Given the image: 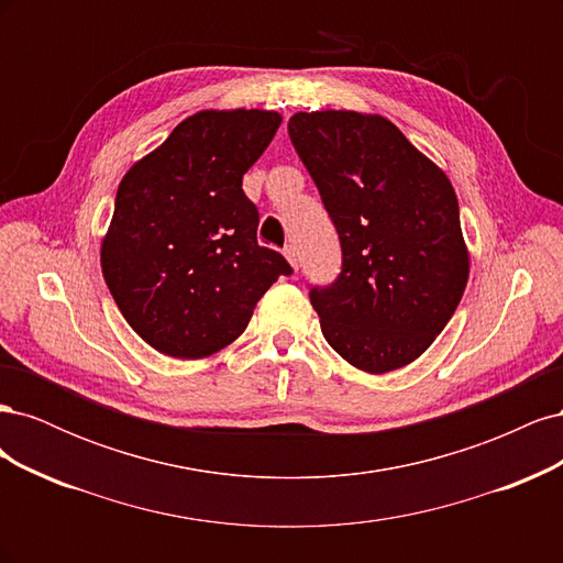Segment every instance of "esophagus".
<instances>
[{"label":"esophagus","instance_id":"obj_1","mask_svg":"<svg viewBox=\"0 0 563 563\" xmlns=\"http://www.w3.org/2000/svg\"><path fill=\"white\" fill-rule=\"evenodd\" d=\"M284 255H286L288 265H291L294 269H298V253H296V249H294V246H286V249H284Z\"/></svg>","mask_w":563,"mask_h":563}]
</instances>
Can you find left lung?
I'll return each instance as SVG.
<instances>
[{"mask_svg": "<svg viewBox=\"0 0 563 563\" xmlns=\"http://www.w3.org/2000/svg\"><path fill=\"white\" fill-rule=\"evenodd\" d=\"M288 135L343 249L340 277L310 291L323 338L373 376L416 362L470 277L449 176L380 114L296 112Z\"/></svg>", "mask_w": 563, "mask_h": 563, "instance_id": "1", "label": "left lung"}]
</instances>
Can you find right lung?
Wrapping results in <instances>:
<instances>
[{"label": "right lung", "mask_w": 563, "mask_h": 563, "mask_svg": "<svg viewBox=\"0 0 563 563\" xmlns=\"http://www.w3.org/2000/svg\"><path fill=\"white\" fill-rule=\"evenodd\" d=\"M282 124L269 110H201L119 183L100 267L129 327L176 360L240 338L267 288L291 275L258 246L242 178Z\"/></svg>", "instance_id": "right-lung-1"}]
</instances>
